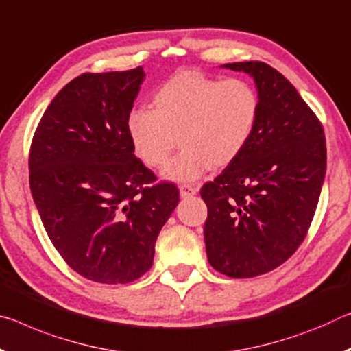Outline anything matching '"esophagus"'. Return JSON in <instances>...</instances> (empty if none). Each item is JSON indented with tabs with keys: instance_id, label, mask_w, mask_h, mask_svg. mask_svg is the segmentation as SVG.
<instances>
[{
	"instance_id": "1",
	"label": "esophagus",
	"mask_w": 351,
	"mask_h": 351,
	"mask_svg": "<svg viewBox=\"0 0 351 351\" xmlns=\"http://www.w3.org/2000/svg\"><path fill=\"white\" fill-rule=\"evenodd\" d=\"M180 193H181L182 198H187V197L195 195L197 189L193 187V186H191V184H181L180 186Z\"/></svg>"
}]
</instances>
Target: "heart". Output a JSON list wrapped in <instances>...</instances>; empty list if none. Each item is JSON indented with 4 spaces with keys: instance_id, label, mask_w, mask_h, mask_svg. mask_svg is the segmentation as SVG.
I'll use <instances>...</instances> for the list:
<instances>
[{
    "instance_id": "1",
    "label": "heart",
    "mask_w": 351,
    "mask_h": 351,
    "mask_svg": "<svg viewBox=\"0 0 351 351\" xmlns=\"http://www.w3.org/2000/svg\"><path fill=\"white\" fill-rule=\"evenodd\" d=\"M258 117L259 95L250 81L182 70L156 88L152 110L128 114L126 132L134 154L149 169L167 162L178 137L182 148L164 175L193 181L213 165L234 162L248 145Z\"/></svg>"
}]
</instances>
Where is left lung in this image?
<instances>
[{"mask_svg":"<svg viewBox=\"0 0 351 351\" xmlns=\"http://www.w3.org/2000/svg\"><path fill=\"white\" fill-rule=\"evenodd\" d=\"M256 81L259 117L242 154L199 195L209 264L253 278L291 258L308 234L326 170L324 126L297 88L264 62L226 64Z\"/></svg>","mask_w":351,"mask_h":351,"instance_id":"obj_1","label":"left lung"}]
</instances>
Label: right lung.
<instances>
[{"mask_svg":"<svg viewBox=\"0 0 351 351\" xmlns=\"http://www.w3.org/2000/svg\"><path fill=\"white\" fill-rule=\"evenodd\" d=\"M142 80V66L76 76L31 142V193L49 241L76 274L103 285H126L152 269L156 239L180 199L128 138Z\"/></svg>","mask_w":351,"mask_h":351,"instance_id":"obj_1","label":"right lung"}]
</instances>
